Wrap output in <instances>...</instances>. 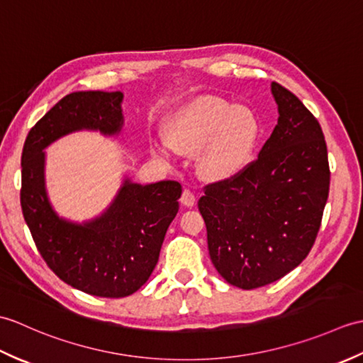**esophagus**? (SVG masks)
I'll use <instances>...</instances> for the list:
<instances>
[{
    "label": "esophagus",
    "instance_id": "1",
    "mask_svg": "<svg viewBox=\"0 0 363 363\" xmlns=\"http://www.w3.org/2000/svg\"><path fill=\"white\" fill-rule=\"evenodd\" d=\"M181 203H182L184 206H187V207H194L195 203H196V198H195V195H194V191L189 190V189L184 190V191H182V196H181Z\"/></svg>",
    "mask_w": 363,
    "mask_h": 363
}]
</instances>
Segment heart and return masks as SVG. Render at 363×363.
I'll return each mask as SVG.
<instances>
[{
  "label": "heart",
  "instance_id": "1",
  "mask_svg": "<svg viewBox=\"0 0 363 363\" xmlns=\"http://www.w3.org/2000/svg\"><path fill=\"white\" fill-rule=\"evenodd\" d=\"M164 134L168 145L157 143L152 148L157 157H172L169 145L182 154L201 151V173L209 179H229L245 172L252 162L260 138V121L250 107L204 95L169 115Z\"/></svg>",
  "mask_w": 363,
  "mask_h": 363
}]
</instances>
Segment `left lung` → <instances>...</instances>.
<instances>
[{
    "instance_id": "1",
    "label": "left lung",
    "mask_w": 363,
    "mask_h": 363,
    "mask_svg": "<svg viewBox=\"0 0 363 363\" xmlns=\"http://www.w3.org/2000/svg\"><path fill=\"white\" fill-rule=\"evenodd\" d=\"M279 118L250 167L204 186L198 209L213 267L252 290L281 279L311 252L329 196L328 146L318 120L273 82Z\"/></svg>"
}]
</instances>
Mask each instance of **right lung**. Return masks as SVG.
<instances>
[{
  "label": "right lung",
  "mask_w": 363,
  "mask_h": 363,
  "mask_svg": "<svg viewBox=\"0 0 363 363\" xmlns=\"http://www.w3.org/2000/svg\"><path fill=\"white\" fill-rule=\"evenodd\" d=\"M121 91H74L30 128L21 152L20 204L37 251L72 287L101 298L133 295L150 279L169 223L179 211L177 181L140 186L125 181L107 212L87 225L60 220L46 199L45 152L78 129L118 133Z\"/></svg>",
  "instance_id": "1"
}]
</instances>
